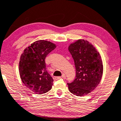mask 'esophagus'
<instances>
[{"instance_id": "obj_1", "label": "esophagus", "mask_w": 121, "mask_h": 121, "mask_svg": "<svg viewBox=\"0 0 121 121\" xmlns=\"http://www.w3.org/2000/svg\"><path fill=\"white\" fill-rule=\"evenodd\" d=\"M65 77H66L65 74H63V75H62V78H65ZM60 78H61V77H54V79H55V80H56V79H60Z\"/></svg>"}]
</instances>
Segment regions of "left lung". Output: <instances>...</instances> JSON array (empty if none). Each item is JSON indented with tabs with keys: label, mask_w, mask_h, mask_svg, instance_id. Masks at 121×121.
<instances>
[{
	"label": "left lung",
	"mask_w": 121,
	"mask_h": 121,
	"mask_svg": "<svg viewBox=\"0 0 121 121\" xmlns=\"http://www.w3.org/2000/svg\"><path fill=\"white\" fill-rule=\"evenodd\" d=\"M74 60L76 78L67 83L69 90L78 96L87 95L99 84L103 73L99 53L87 40L79 39L68 48Z\"/></svg>",
	"instance_id": "8db88e82"
}]
</instances>
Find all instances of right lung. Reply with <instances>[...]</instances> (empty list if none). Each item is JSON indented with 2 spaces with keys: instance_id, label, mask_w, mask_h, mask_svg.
<instances>
[{
  "instance_id": "add662e5",
  "label": "right lung",
  "mask_w": 121,
  "mask_h": 121,
  "mask_svg": "<svg viewBox=\"0 0 121 121\" xmlns=\"http://www.w3.org/2000/svg\"><path fill=\"white\" fill-rule=\"evenodd\" d=\"M56 48L54 43L41 40L24 50L19 61V73L23 83L35 94H43L52 89L53 79L46 70L45 58Z\"/></svg>"
}]
</instances>
